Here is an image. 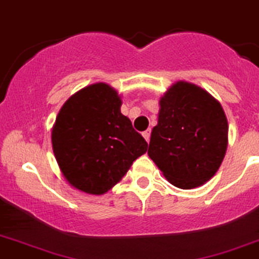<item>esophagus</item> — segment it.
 Returning a JSON list of instances; mask_svg holds the SVG:
<instances>
[{"label":"esophagus","mask_w":259,"mask_h":259,"mask_svg":"<svg viewBox=\"0 0 259 259\" xmlns=\"http://www.w3.org/2000/svg\"><path fill=\"white\" fill-rule=\"evenodd\" d=\"M143 137H144V139L147 140V142H149V139H150V130H145V132L143 133Z\"/></svg>","instance_id":"esophagus-1"}]
</instances>
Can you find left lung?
I'll return each instance as SVG.
<instances>
[{
  "instance_id": "left-lung-1",
  "label": "left lung",
  "mask_w": 259,
  "mask_h": 259,
  "mask_svg": "<svg viewBox=\"0 0 259 259\" xmlns=\"http://www.w3.org/2000/svg\"><path fill=\"white\" fill-rule=\"evenodd\" d=\"M228 147L222 105L201 87L177 82L160 99L148 155L173 186L197 187L217 173Z\"/></svg>"
}]
</instances>
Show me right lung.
Segmentation results:
<instances>
[{
    "label": "right lung",
    "mask_w": 259,
    "mask_h": 259,
    "mask_svg": "<svg viewBox=\"0 0 259 259\" xmlns=\"http://www.w3.org/2000/svg\"><path fill=\"white\" fill-rule=\"evenodd\" d=\"M112 87L95 83L63 105L52 132L53 152L66 180L92 195L116 185L148 143L120 111Z\"/></svg>",
    "instance_id": "obj_1"
}]
</instances>
